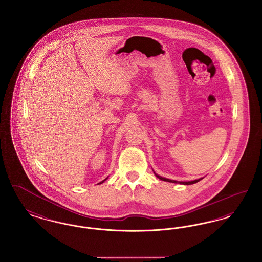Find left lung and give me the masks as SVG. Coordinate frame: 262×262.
I'll return each mask as SVG.
<instances>
[{
	"instance_id": "left-lung-1",
	"label": "left lung",
	"mask_w": 262,
	"mask_h": 262,
	"mask_svg": "<svg viewBox=\"0 0 262 262\" xmlns=\"http://www.w3.org/2000/svg\"><path fill=\"white\" fill-rule=\"evenodd\" d=\"M154 174H155V176H156L158 179H160L161 181L169 182V183H174V184H181V185H192V184H195V183L200 182V180H202V178H200V179L194 180V181H190V182H178V181H174V180H170V179H166V178H163V177H161V176H159V174H156L155 172H154Z\"/></svg>"
}]
</instances>
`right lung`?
I'll use <instances>...</instances> for the list:
<instances>
[{"label": "right lung", "mask_w": 262, "mask_h": 262, "mask_svg": "<svg viewBox=\"0 0 262 262\" xmlns=\"http://www.w3.org/2000/svg\"><path fill=\"white\" fill-rule=\"evenodd\" d=\"M107 179H108V178H106V179H105V180H103V181H102V182H100L99 185H100V184H102V183H104V182H105V181H106V180H107Z\"/></svg>", "instance_id": "1"}]
</instances>
